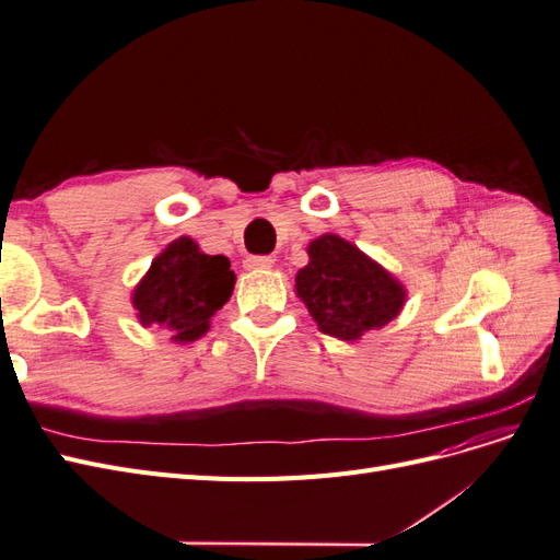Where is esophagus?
I'll return each mask as SVG.
<instances>
[{
    "instance_id": "obj_1",
    "label": "esophagus",
    "mask_w": 560,
    "mask_h": 560,
    "mask_svg": "<svg viewBox=\"0 0 560 560\" xmlns=\"http://www.w3.org/2000/svg\"><path fill=\"white\" fill-rule=\"evenodd\" d=\"M273 257H247L245 259V268H249V270H266V268H270L273 266Z\"/></svg>"
}]
</instances>
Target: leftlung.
Here are the masks:
<instances>
[{
	"label": "left lung",
	"instance_id": "8db88e82",
	"mask_svg": "<svg viewBox=\"0 0 560 560\" xmlns=\"http://www.w3.org/2000/svg\"><path fill=\"white\" fill-rule=\"evenodd\" d=\"M308 266L296 276V294L317 327L341 341L381 329L404 306V287L338 235H319L308 247Z\"/></svg>",
	"mask_w": 560,
	"mask_h": 560
}]
</instances>
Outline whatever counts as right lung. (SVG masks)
I'll use <instances>...</instances> for the list:
<instances>
[{"label": "right lung", "mask_w": 560, "mask_h": 560, "mask_svg": "<svg viewBox=\"0 0 560 560\" xmlns=\"http://www.w3.org/2000/svg\"><path fill=\"white\" fill-rule=\"evenodd\" d=\"M235 276L222 254H202L191 238H179L151 261L132 294L142 325L173 331V341H196L214 313L231 299Z\"/></svg>", "instance_id": "1"}]
</instances>
